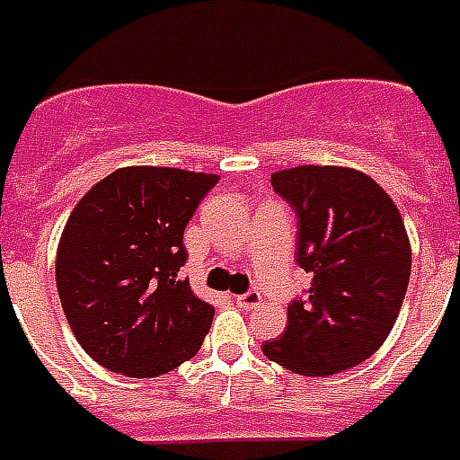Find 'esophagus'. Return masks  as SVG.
I'll return each mask as SVG.
<instances>
[{"mask_svg":"<svg viewBox=\"0 0 460 460\" xmlns=\"http://www.w3.org/2000/svg\"><path fill=\"white\" fill-rule=\"evenodd\" d=\"M261 302H263V297H261V292L258 290H248L243 292V295H236V305H239L241 309H246V312L256 309Z\"/></svg>","mask_w":460,"mask_h":460,"instance_id":"34e87169","label":"esophagus"}]
</instances>
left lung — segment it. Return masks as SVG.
<instances>
[{
  "label": "left lung",
  "mask_w": 460,
  "mask_h": 460,
  "mask_svg": "<svg viewBox=\"0 0 460 460\" xmlns=\"http://www.w3.org/2000/svg\"><path fill=\"white\" fill-rule=\"evenodd\" d=\"M270 185L297 212V263L307 297L288 307L265 358L309 377L358 366L385 343L410 285L402 214L376 180L346 165L278 170Z\"/></svg>",
  "instance_id": "left-lung-1"
}]
</instances>
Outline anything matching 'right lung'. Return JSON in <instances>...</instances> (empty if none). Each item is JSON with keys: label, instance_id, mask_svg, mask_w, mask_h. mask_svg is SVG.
Segmentation results:
<instances>
[{"label": "right lung", "instance_id": "1", "mask_svg": "<svg viewBox=\"0 0 460 460\" xmlns=\"http://www.w3.org/2000/svg\"><path fill=\"white\" fill-rule=\"evenodd\" d=\"M219 175L128 165L92 185L60 234L56 282L75 339L126 377L165 376L199 351L214 307L187 278V221Z\"/></svg>", "mask_w": 460, "mask_h": 460}]
</instances>
